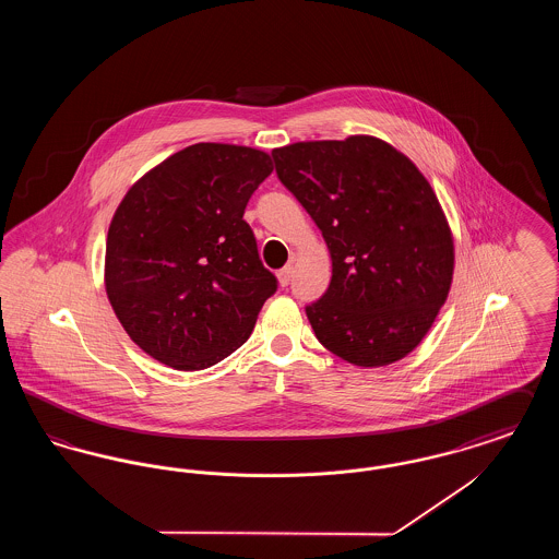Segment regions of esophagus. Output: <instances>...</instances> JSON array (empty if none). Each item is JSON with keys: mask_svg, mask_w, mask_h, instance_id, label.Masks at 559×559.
I'll use <instances>...</instances> for the list:
<instances>
[{"mask_svg": "<svg viewBox=\"0 0 559 559\" xmlns=\"http://www.w3.org/2000/svg\"><path fill=\"white\" fill-rule=\"evenodd\" d=\"M293 266H285L283 270L276 272V278H278V285L281 287H287L292 283Z\"/></svg>", "mask_w": 559, "mask_h": 559, "instance_id": "1", "label": "esophagus"}]
</instances>
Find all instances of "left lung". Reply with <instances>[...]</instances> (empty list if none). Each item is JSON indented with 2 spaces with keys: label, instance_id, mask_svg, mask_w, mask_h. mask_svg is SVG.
Masks as SVG:
<instances>
[{
  "label": "left lung",
  "instance_id": "left-lung-1",
  "mask_svg": "<svg viewBox=\"0 0 559 559\" xmlns=\"http://www.w3.org/2000/svg\"><path fill=\"white\" fill-rule=\"evenodd\" d=\"M281 182L310 213L333 276L306 308L320 344L356 367H385L424 342L444 306L454 240L419 167L374 135L272 151Z\"/></svg>",
  "mask_w": 559,
  "mask_h": 559
}]
</instances>
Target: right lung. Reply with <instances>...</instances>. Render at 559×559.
<instances>
[{"instance_id":"1","label":"right lung","mask_w":559,"mask_h":559,"mask_svg":"<svg viewBox=\"0 0 559 559\" xmlns=\"http://www.w3.org/2000/svg\"><path fill=\"white\" fill-rule=\"evenodd\" d=\"M270 174L264 151L199 142L138 178L115 210L108 301L160 365L201 371L249 340L276 278L242 213Z\"/></svg>"}]
</instances>
